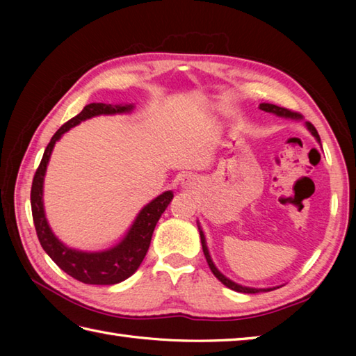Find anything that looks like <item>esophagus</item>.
Instances as JSON below:
<instances>
[{"label": "esophagus", "mask_w": 356, "mask_h": 356, "mask_svg": "<svg viewBox=\"0 0 356 356\" xmlns=\"http://www.w3.org/2000/svg\"><path fill=\"white\" fill-rule=\"evenodd\" d=\"M180 185L188 190V188H191L194 185V179L191 176H188V174H184V176L180 177Z\"/></svg>", "instance_id": "34e87169"}]
</instances>
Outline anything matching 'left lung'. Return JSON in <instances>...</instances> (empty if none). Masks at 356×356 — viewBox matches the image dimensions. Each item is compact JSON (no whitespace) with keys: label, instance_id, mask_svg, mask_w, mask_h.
Returning a JSON list of instances; mask_svg holds the SVG:
<instances>
[{"label":"left lung","instance_id":"8db88e82","mask_svg":"<svg viewBox=\"0 0 356 356\" xmlns=\"http://www.w3.org/2000/svg\"><path fill=\"white\" fill-rule=\"evenodd\" d=\"M259 108L263 110V111H268V113H274V115H277V116L287 118V119H293V120H301V119H303V116H301L300 113L291 111V110L283 108V107H278V105H274V104L263 102V104H260ZM306 127H307V130L311 131V134L314 136V138L316 139V142L321 143L320 134H318V131L315 130V127H314L311 122H306ZM199 232H200V241H202L203 254H205V259H207V261H208V266H209L211 270H213V274H214L218 280H220V282H222L226 287H229V289L236 291V292H243V293L268 292V291H274V289H277V287H280V286H275V287H260V289H259V287H248V286H241V284H238V283H236V282H232V280H229L228 277H225V275L222 274V272L216 268V264L213 263V259H211L209 251H208V246H207V240H205V236H203V231L200 229V226H199Z\"/></svg>","mask_w":356,"mask_h":356}]
</instances>
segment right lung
I'll return each mask as SVG.
<instances>
[{"label":"right lung","mask_w":356,"mask_h":356,"mask_svg":"<svg viewBox=\"0 0 356 356\" xmlns=\"http://www.w3.org/2000/svg\"><path fill=\"white\" fill-rule=\"evenodd\" d=\"M134 108V105H111V104H88L79 115L72 118L59 130L53 134L47 148L44 151L41 163L35 172L32 191H30V203H32V216L36 229V236L42 249L49 254L50 259L61 268L65 274L76 278L78 282L86 284H116L131 277L142 260L145 259L147 251L153 237V231L163 214L166 207L172 200V191H165L151 200L148 205L140 209L136 217L131 228L124 236V238L110 249L97 252L79 251V249L65 246L50 229L47 218L44 213L42 190L44 176L50 161L51 151L55 143L61 139V136L70 128L76 127L82 120H87L99 115H116V113H128Z\"/></svg>","instance_id":"1"}]
</instances>
